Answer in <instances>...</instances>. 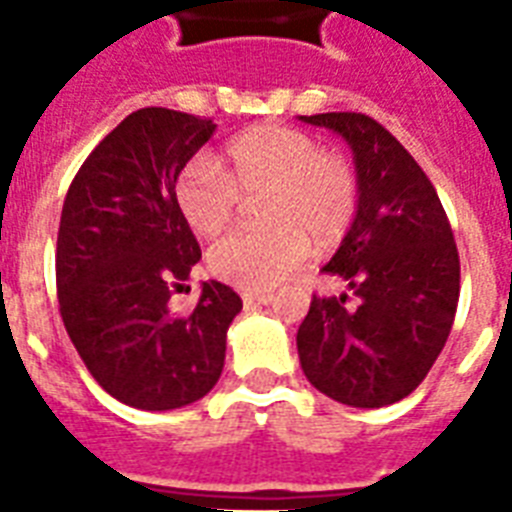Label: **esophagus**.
<instances>
[{
  "mask_svg": "<svg viewBox=\"0 0 512 512\" xmlns=\"http://www.w3.org/2000/svg\"><path fill=\"white\" fill-rule=\"evenodd\" d=\"M241 300H244V305L271 303L273 295H271V292H241Z\"/></svg>",
  "mask_w": 512,
  "mask_h": 512,
  "instance_id": "esophagus-1",
  "label": "esophagus"
}]
</instances>
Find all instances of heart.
I'll return each mask as SVG.
<instances>
[{"label": "heart", "mask_w": 512, "mask_h": 512, "mask_svg": "<svg viewBox=\"0 0 512 512\" xmlns=\"http://www.w3.org/2000/svg\"><path fill=\"white\" fill-rule=\"evenodd\" d=\"M255 228L228 233L209 249V271L241 289L279 284L303 263L311 239L332 244L358 207V180L348 159L319 151L305 132L260 124L228 140L220 162L193 156L177 172L175 204L193 233L212 239L231 223L239 196L255 193Z\"/></svg>", "instance_id": "1"}]
</instances>
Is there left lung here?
<instances>
[{"mask_svg": "<svg viewBox=\"0 0 512 512\" xmlns=\"http://www.w3.org/2000/svg\"><path fill=\"white\" fill-rule=\"evenodd\" d=\"M300 122L340 135L358 180L353 223L324 265L354 303L347 292L313 297L297 329L300 366L324 396L380 409L425 380L452 332L460 300L452 225L420 164L372 116L340 111Z\"/></svg>", "mask_w": 512, "mask_h": 512, "instance_id": "1", "label": "left lung"}]
</instances>
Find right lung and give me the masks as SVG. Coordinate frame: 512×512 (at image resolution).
Returning <instances> with one entry per match:
<instances>
[{"mask_svg": "<svg viewBox=\"0 0 512 512\" xmlns=\"http://www.w3.org/2000/svg\"><path fill=\"white\" fill-rule=\"evenodd\" d=\"M215 127L140 108L100 140L63 201L55 279L66 332L100 388L146 412L180 409L215 388L241 311L220 281L201 284L191 313L170 311L201 260L175 180Z\"/></svg>", "mask_w": 512, "mask_h": 512, "instance_id": "add662e5", "label": "right lung"}]
</instances>
